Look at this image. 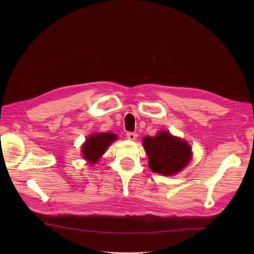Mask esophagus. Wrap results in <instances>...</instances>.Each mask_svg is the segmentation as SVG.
Returning <instances> with one entry per match:
<instances>
[{
  "instance_id": "34e87169",
  "label": "esophagus",
  "mask_w": 254,
  "mask_h": 254,
  "mask_svg": "<svg viewBox=\"0 0 254 254\" xmlns=\"http://www.w3.org/2000/svg\"><path fill=\"white\" fill-rule=\"evenodd\" d=\"M127 137L129 140H135L136 139V136H137V134H136V132H127Z\"/></svg>"
}]
</instances>
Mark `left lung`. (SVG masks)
<instances>
[{"instance_id": "left-lung-1", "label": "left lung", "mask_w": 254, "mask_h": 254, "mask_svg": "<svg viewBox=\"0 0 254 254\" xmlns=\"http://www.w3.org/2000/svg\"><path fill=\"white\" fill-rule=\"evenodd\" d=\"M144 148L148 156L150 170L165 176L175 175L186 166L191 158L190 145L168 132L156 136H145Z\"/></svg>"}]
</instances>
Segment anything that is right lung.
I'll return each instance as SVG.
<instances>
[{
    "instance_id": "obj_1",
    "label": "right lung",
    "mask_w": 254,
    "mask_h": 254,
    "mask_svg": "<svg viewBox=\"0 0 254 254\" xmlns=\"http://www.w3.org/2000/svg\"><path fill=\"white\" fill-rule=\"evenodd\" d=\"M117 135L110 132L95 133L90 135L82 146V156L91 164L96 163L98 159L106 151L107 147L117 140Z\"/></svg>"
}]
</instances>
